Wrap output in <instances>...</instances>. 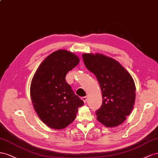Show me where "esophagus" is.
<instances>
[{
  "label": "esophagus",
  "instance_id": "1",
  "mask_svg": "<svg viewBox=\"0 0 158 158\" xmlns=\"http://www.w3.org/2000/svg\"><path fill=\"white\" fill-rule=\"evenodd\" d=\"M82 100L83 101V102L85 103L87 101V99H88V97H83L81 98Z\"/></svg>",
  "mask_w": 158,
  "mask_h": 158
}]
</instances>
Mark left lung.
<instances>
[{
	"label": "left lung",
	"instance_id": "obj_1",
	"mask_svg": "<svg viewBox=\"0 0 158 158\" xmlns=\"http://www.w3.org/2000/svg\"><path fill=\"white\" fill-rule=\"evenodd\" d=\"M82 57L101 89L103 100L95 112L97 120L108 128L118 127L133 109L136 86L132 77L118 61L103 54L86 53Z\"/></svg>",
	"mask_w": 158,
	"mask_h": 158
}]
</instances>
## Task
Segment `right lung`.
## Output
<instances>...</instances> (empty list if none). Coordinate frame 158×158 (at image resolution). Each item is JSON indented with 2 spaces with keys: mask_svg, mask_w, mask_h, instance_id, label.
I'll list each match as a JSON object with an SVG mask.
<instances>
[{
  "mask_svg": "<svg viewBox=\"0 0 158 158\" xmlns=\"http://www.w3.org/2000/svg\"><path fill=\"white\" fill-rule=\"evenodd\" d=\"M79 63L73 52L59 49L40 65L30 85V97L35 111L49 128H66L76 118L83 101L66 82L65 76Z\"/></svg>",
  "mask_w": 158,
  "mask_h": 158,
  "instance_id": "add662e5",
  "label": "right lung"
}]
</instances>
